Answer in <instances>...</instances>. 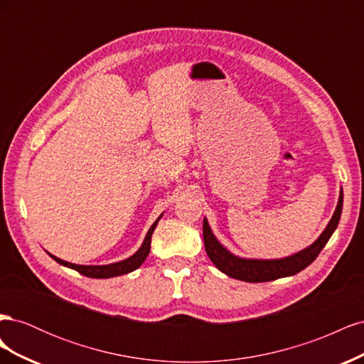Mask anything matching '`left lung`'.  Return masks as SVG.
<instances>
[{
    "label": "left lung",
    "mask_w": 364,
    "mask_h": 364,
    "mask_svg": "<svg viewBox=\"0 0 364 364\" xmlns=\"http://www.w3.org/2000/svg\"><path fill=\"white\" fill-rule=\"evenodd\" d=\"M341 208H343V193L340 191L338 203L333 214V218L329 220V223L321 234V237H318L311 246H308L306 249L297 252L294 255H290L287 258H279V259L240 258L218 243V240L213 234V230L209 228L206 218H203L205 249L209 259L215 264V267L230 278H235L245 282H267L278 278L293 277V274L299 273L301 270L310 266V264L317 258L318 253H321V250L325 247L328 240L331 238L333 232L338 225Z\"/></svg>",
    "instance_id": "left-lung-1"
}]
</instances>
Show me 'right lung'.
Here are the masks:
<instances>
[{"instance_id": "right-lung-1", "label": "right lung", "mask_w": 364, "mask_h": 364, "mask_svg": "<svg viewBox=\"0 0 364 364\" xmlns=\"http://www.w3.org/2000/svg\"><path fill=\"white\" fill-rule=\"evenodd\" d=\"M162 214L158 217V220L155 223H153L149 229V232L144 238V241H142L141 247L134 253V255L123 259V261H118V262H114V264H106V266H80V264H73V262H68V261H63L58 257L51 255V253H48V255L54 259L58 261L59 264H62V266L65 267H70L75 272H79L82 274H85V277L87 278H98V279H106V278H114V277H119V274H126V273H130L136 270L142 262L146 261L149 252H150V243H151V234L153 230H155L158 222L161 220Z\"/></svg>"}]
</instances>
